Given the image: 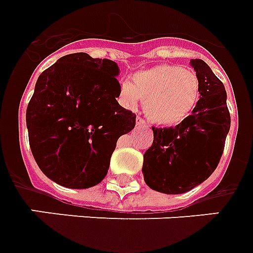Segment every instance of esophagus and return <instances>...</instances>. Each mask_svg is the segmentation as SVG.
<instances>
[{
    "instance_id": "1",
    "label": "esophagus",
    "mask_w": 253,
    "mask_h": 253,
    "mask_svg": "<svg viewBox=\"0 0 253 253\" xmlns=\"http://www.w3.org/2000/svg\"><path fill=\"white\" fill-rule=\"evenodd\" d=\"M136 125H137V126H146V125H147V123H146V121H145V120H143V119H142V117H137V119H136Z\"/></svg>"
}]
</instances>
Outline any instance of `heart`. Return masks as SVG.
<instances>
[{
    "label": "heart",
    "instance_id": "obj_1",
    "mask_svg": "<svg viewBox=\"0 0 253 253\" xmlns=\"http://www.w3.org/2000/svg\"><path fill=\"white\" fill-rule=\"evenodd\" d=\"M200 98V80L195 70L162 64L139 70L132 84H120L119 99L126 108H134L139 99L151 121L161 125L179 124L189 116Z\"/></svg>",
    "mask_w": 253,
    "mask_h": 253
}]
</instances>
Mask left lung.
<instances>
[{"label":"left lung","mask_w":253,"mask_h":253,"mask_svg":"<svg viewBox=\"0 0 253 253\" xmlns=\"http://www.w3.org/2000/svg\"><path fill=\"white\" fill-rule=\"evenodd\" d=\"M191 66L201 95L192 115L175 128H153V145L143 154V180L166 195L191 191L214 172L231 124L223 84L203 60H191Z\"/></svg>","instance_id":"8db88e82"}]
</instances>
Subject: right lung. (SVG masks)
I'll list each match as a JSON object with an SVG mask.
<instances>
[{
    "instance_id": "right-lung-1",
    "label": "right lung",
    "mask_w": 253,
    "mask_h": 253,
    "mask_svg": "<svg viewBox=\"0 0 253 253\" xmlns=\"http://www.w3.org/2000/svg\"><path fill=\"white\" fill-rule=\"evenodd\" d=\"M120 69L87 53L66 54L44 70L27 106L32 155L46 177L86 189L106 177L117 139L136 115L117 103Z\"/></svg>"
}]
</instances>
